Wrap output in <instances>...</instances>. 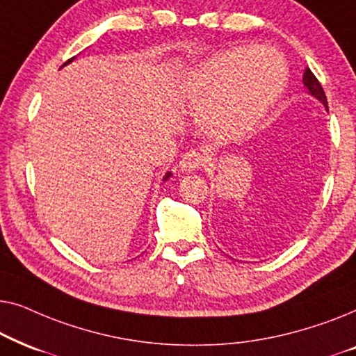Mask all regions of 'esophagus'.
Here are the masks:
<instances>
[{
	"label": "esophagus",
	"mask_w": 356,
	"mask_h": 356,
	"mask_svg": "<svg viewBox=\"0 0 356 356\" xmlns=\"http://www.w3.org/2000/svg\"><path fill=\"white\" fill-rule=\"evenodd\" d=\"M206 163V155H204L201 150L191 149L188 152L183 154L181 160H179V167H181L183 172L191 173L194 170H199L202 165Z\"/></svg>",
	"instance_id": "34e87169"
}]
</instances>
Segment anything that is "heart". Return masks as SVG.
<instances>
[{
  "label": "heart",
  "instance_id": "b5f03b06",
  "mask_svg": "<svg viewBox=\"0 0 356 356\" xmlns=\"http://www.w3.org/2000/svg\"><path fill=\"white\" fill-rule=\"evenodd\" d=\"M286 70L274 53L233 48L202 61L188 90L204 100L201 120L222 139L245 138L285 89Z\"/></svg>",
  "mask_w": 356,
  "mask_h": 356
}]
</instances>
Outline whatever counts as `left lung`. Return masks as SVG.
I'll list each match as a JSON object with an SVG mask.
<instances>
[{
	"mask_svg": "<svg viewBox=\"0 0 356 356\" xmlns=\"http://www.w3.org/2000/svg\"><path fill=\"white\" fill-rule=\"evenodd\" d=\"M303 84L306 89L309 90V94L316 97L319 102H323V105L327 108V97H325V92L323 89V86H321V82L318 81V77L311 72L309 67H306V71L303 74Z\"/></svg>",
	"mask_w": 356,
	"mask_h": 356,
	"instance_id": "left-lung-1",
	"label": "left lung"
}]
</instances>
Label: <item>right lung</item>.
I'll list each match as a JSON object with an SVG mask.
<instances>
[{
  "mask_svg": "<svg viewBox=\"0 0 356 356\" xmlns=\"http://www.w3.org/2000/svg\"><path fill=\"white\" fill-rule=\"evenodd\" d=\"M72 60H74V58H71V60H67V61H66V63H65V65H67V63H71V61H72ZM65 65H63V66H65ZM170 175H172V173H170V172H168V173H167V175H165V178H163V179H167V178H168V177H170Z\"/></svg>",
  "mask_w": 356,
  "mask_h": 356,
  "instance_id": "1",
  "label": "right lung"
}]
</instances>
